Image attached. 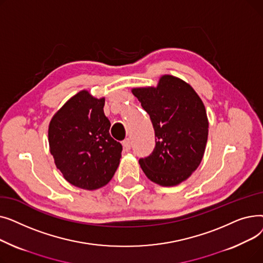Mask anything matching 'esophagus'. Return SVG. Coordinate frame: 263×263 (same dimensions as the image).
Masks as SVG:
<instances>
[{
	"label": "esophagus",
	"mask_w": 263,
	"mask_h": 263,
	"mask_svg": "<svg viewBox=\"0 0 263 263\" xmlns=\"http://www.w3.org/2000/svg\"><path fill=\"white\" fill-rule=\"evenodd\" d=\"M122 146L124 148V150H130L131 149V141L130 139H126L123 142H122Z\"/></svg>",
	"instance_id": "1"
}]
</instances>
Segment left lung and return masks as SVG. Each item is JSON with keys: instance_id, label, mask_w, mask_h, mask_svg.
Listing matches in <instances>:
<instances>
[{"instance_id": "1", "label": "left lung", "mask_w": 263, "mask_h": 263, "mask_svg": "<svg viewBox=\"0 0 263 263\" xmlns=\"http://www.w3.org/2000/svg\"><path fill=\"white\" fill-rule=\"evenodd\" d=\"M153 122L156 146L141 158L145 175L162 186H173L195 172L202 160L209 122L204 105L191 85L163 76L157 87L133 88Z\"/></svg>"}]
</instances>
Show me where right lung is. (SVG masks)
Masks as SVG:
<instances>
[{
  "mask_svg": "<svg viewBox=\"0 0 263 263\" xmlns=\"http://www.w3.org/2000/svg\"><path fill=\"white\" fill-rule=\"evenodd\" d=\"M104 98L81 90L69 99L49 124L50 153L66 180L84 190H96L113 178L122 146L109 135L103 112Z\"/></svg>",
  "mask_w": 263,
  "mask_h": 263,
  "instance_id": "add662e5",
  "label": "right lung"
}]
</instances>
